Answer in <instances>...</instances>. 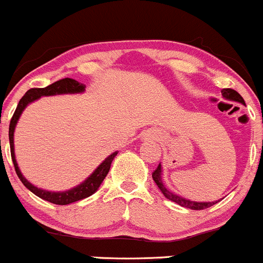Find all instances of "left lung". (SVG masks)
Segmentation results:
<instances>
[{"instance_id": "left-lung-1", "label": "left lung", "mask_w": 263, "mask_h": 263, "mask_svg": "<svg viewBox=\"0 0 263 263\" xmlns=\"http://www.w3.org/2000/svg\"><path fill=\"white\" fill-rule=\"evenodd\" d=\"M221 92H222V97H224L227 100L238 102V103H240V104L246 105L243 98L240 97V95L238 94L235 90L222 89ZM161 173H163V168H161V164H159V166L155 169V171H154V173H153L154 182L156 183V185L159 187V190L161 191V193H163V195L165 196L168 200H171V201H173V202L178 203L179 206L191 209V210H205V209L210 208V206H213V205H215V203H217V201H214V202H197V201H191V200H187V198L182 197V196H178L177 193L172 192V191L168 190V188L165 187V184L163 183V179H161Z\"/></svg>"}]
</instances>
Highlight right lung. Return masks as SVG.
<instances>
[{
    "mask_svg": "<svg viewBox=\"0 0 263 263\" xmlns=\"http://www.w3.org/2000/svg\"><path fill=\"white\" fill-rule=\"evenodd\" d=\"M85 85L80 84L79 81L73 80V79L66 78L62 80H58L53 84L48 85L47 87H35V89H30L25 92L23 98L18 102L16 110H15L14 116H12L11 122H10V128H9V140H10V148H11V158L12 163H14L15 171H16L17 177L20 178V181L23 182V184L28 188L30 192H33L34 195L38 196L39 198L44 201H48V202L55 203V205H70V203L76 202V201L84 200V198L89 197L92 193H95L98 191V188L100 187L102 182L104 181V178L107 177L108 172L110 169V164H112L113 159L116 158V155L118 154V151H115L113 154H110L108 158H105V160H103V163H100L98 165V168L85 179L84 182H81L80 184H78L76 187L71 188L67 191H61V192H52V191L42 190L38 188L36 185L31 184L25 177L21 173L20 168L17 165L16 158H15V147H14V132L15 127H16L18 118L23 115L24 109L28 107L30 103L35 102L39 98L42 97H50V95H62V94H80V92L85 91Z\"/></svg>",
    "mask_w": 263,
    "mask_h": 263,
    "instance_id": "1",
    "label": "right lung"
}]
</instances>
